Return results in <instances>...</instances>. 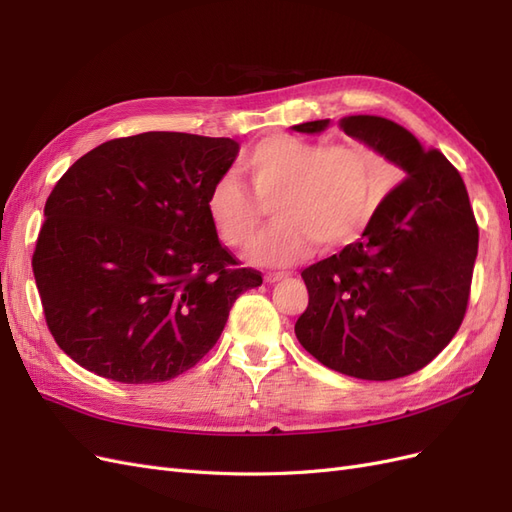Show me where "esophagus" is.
Masks as SVG:
<instances>
[{"instance_id":"1","label":"esophagus","mask_w":512,"mask_h":512,"mask_svg":"<svg viewBox=\"0 0 512 512\" xmlns=\"http://www.w3.org/2000/svg\"><path fill=\"white\" fill-rule=\"evenodd\" d=\"M284 277H288V273H284V271H277V273H265V282L273 284V282H280V280H284Z\"/></svg>"}]
</instances>
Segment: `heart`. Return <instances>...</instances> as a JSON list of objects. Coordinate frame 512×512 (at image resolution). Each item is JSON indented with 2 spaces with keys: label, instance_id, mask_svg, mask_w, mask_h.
Masks as SVG:
<instances>
[{
  "label": "heart",
  "instance_id": "obj_1",
  "mask_svg": "<svg viewBox=\"0 0 512 512\" xmlns=\"http://www.w3.org/2000/svg\"><path fill=\"white\" fill-rule=\"evenodd\" d=\"M241 170L252 191L232 175L211 183L205 198L209 222L220 239L243 250L273 207L277 224L260 237L247 258L284 267L312 243L339 247L361 237L391 185V166L380 151L354 138L322 143L277 132L247 149Z\"/></svg>",
  "mask_w": 512,
  "mask_h": 512
}]
</instances>
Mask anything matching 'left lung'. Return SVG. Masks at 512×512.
Segmentation results:
<instances>
[{"label":"left lung","instance_id":"8db88e82","mask_svg":"<svg viewBox=\"0 0 512 512\" xmlns=\"http://www.w3.org/2000/svg\"><path fill=\"white\" fill-rule=\"evenodd\" d=\"M329 119L294 126L322 132ZM339 126L404 175L359 241L303 269L301 346L329 369L395 380L423 369L459 331L470 301L478 224L459 170L395 121L344 117Z\"/></svg>","mask_w":512,"mask_h":512}]
</instances>
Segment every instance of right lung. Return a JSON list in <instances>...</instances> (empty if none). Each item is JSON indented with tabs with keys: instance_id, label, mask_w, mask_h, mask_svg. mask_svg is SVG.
Segmentation results:
<instances>
[{
	"instance_id": "right-lung-1",
	"label": "right lung",
	"mask_w": 512,
	"mask_h": 512,
	"mask_svg": "<svg viewBox=\"0 0 512 512\" xmlns=\"http://www.w3.org/2000/svg\"><path fill=\"white\" fill-rule=\"evenodd\" d=\"M237 151L230 138L145 132L91 149L57 181L32 267L46 327L72 361L153 384L215 346L232 303L262 284L205 209Z\"/></svg>"
}]
</instances>
